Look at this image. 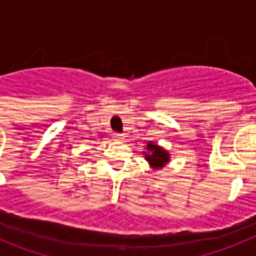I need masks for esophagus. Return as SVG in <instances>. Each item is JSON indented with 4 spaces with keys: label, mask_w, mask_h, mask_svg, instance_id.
<instances>
[{
    "label": "esophagus",
    "mask_w": 256,
    "mask_h": 256,
    "mask_svg": "<svg viewBox=\"0 0 256 256\" xmlns=\"http://www.w3.org/2000/svg\"><path fill=\"white\" fill-rule=\"evenodd\" d=\"M114 140H116V141H122V140H123V136H122L120 133H114Z\"/></svg>",
    "instance_id": "esophagus-1"
}]
</instances>
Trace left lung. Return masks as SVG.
I'll use <instances>...</instances> for the list:
<instances>
[{"label": "left lung", "mask_w": 256, "mask_h": 256, "mask_svg": "<svg viewBox=\"0 0 256 256\" xmlns=\"http://www.w3.org/2000/svg\"><path fill=\"white\" fill-rule=\"evenodd\" d=\"M144 155L154 169L164 168V165L168 164L169 159H170L168 151L152 144L151 141L146 146V151H144Z\"/></svg>", "instance_id": "1"}]
</instances>
